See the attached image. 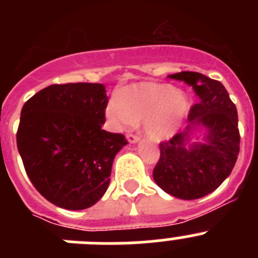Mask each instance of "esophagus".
Masks as SVG:
<instances>
[{
	"label": "esophagus",
	"mask_w": 258,
	"mask_h": 258,
	"mask_svg": "<svg viewBox=\"0 0 258 258\" xmlns=\"http://www.w3.org/2000/svg\"><path fill=\"white\" fill-rule=\"evenodd\" d=\"M126 140L129 143H137L140 141V138L137 136H134V134H129V136H126Z\"/></svg>",
	"instance_id": "obj_1"
}]
</instances>
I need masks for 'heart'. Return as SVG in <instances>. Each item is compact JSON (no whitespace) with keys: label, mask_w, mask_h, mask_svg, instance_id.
<instances>
[{"label":"heart","mask_w":258,"mask_h":258,"mask_svg":"<svg viewBox=\"0 0 258 258\" xmlns=\"http://www.w3.org/2000/svg\"><path fill=\"white\" fill-rule=\"evenodd\" d=\"M190 98L169 84L138 83L125 86L107 103L104 115L116 131L142 120L145 133L156 141L175 136L190 115Z\"/></svg>","instance_id":"1"}]
</instances>
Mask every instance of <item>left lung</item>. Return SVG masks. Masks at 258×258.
Instances as JSON below:
<instances>
[{"instance_id": "1", "label": "left lung", "mask_w": 258, "mask_h": 258, "mask_svg": "<svg viewBox=\"0 0 258 258\" xmlns=\"http://www.w3.org/2000/svg\"><path fill=\"white\" fill-rule=\"evenodd\" d=\"M168 77L190 85L199 101L184 131L160 143L154 179L172 197L199 199L216 190L235 165L240 143L238 112L220 81L190 71Z\"/></svg>"}]
</instances>
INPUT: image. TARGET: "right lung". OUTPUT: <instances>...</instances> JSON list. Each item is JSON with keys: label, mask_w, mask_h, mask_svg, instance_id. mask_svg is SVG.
<instances>
[{"label": "right lung", "mask_w": 258, "mask_h": 258, "mask_svg": "<svg viewBox=\"0 0 258 258\" xmlns=\"http://www.w3.org/2000/svg\"><path fill=\"white\" fill-rule=\"evenodd\" d=\"M108 98L103 84L50 85L20 112L18 151L36 190L59 208L94 206L108 188L122 134L102 129Z\"/></svg>", "instance_id": "add662e5"}]
</instances>
